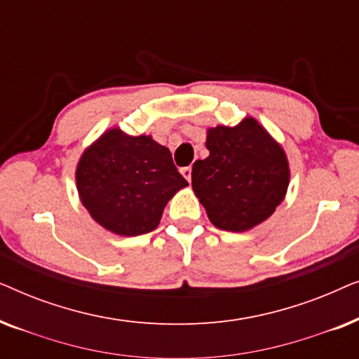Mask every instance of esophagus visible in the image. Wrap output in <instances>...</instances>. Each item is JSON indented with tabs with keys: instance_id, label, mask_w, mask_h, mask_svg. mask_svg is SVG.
Returning a JSON list of instances; mask_svg holds the SVG:
<instances>
[{
	"instance_id": "esophagus-1",
	"label": "esophagus",
	"mask_w": 359,
	"mask_h": 359,
	"mask_svg": "<svg viewBox=\"0 0 359 359\" xmlns=\"http://www.w3.org/2000/svg\"><path fill=\"white\" fill-rule=\"evenodd\" d=\"M191 171H193L191 170V166H184V168H181V175H183L189 183H191Z\"/></svg>"
}]
</instances>
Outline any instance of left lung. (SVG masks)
I'll list each match as a JSON object with an SVG mask.
<instances>
[{"label": "left lung", "instance_id": "obj_1", "mask_svg": "<svg viewBox=\"0 0 359 359\" xmlns=\"http://www.w3.org/2000/svg\"><path fill=\"white\" fill-rule=\"evenodd\" d=\"M209 156L194 161L191 183L210 222L247 232L283 203L289 163L283 147L253 117L208 130Z\"/></svg>", "mask_w": 359, "mask_h": 359}]
</instances>
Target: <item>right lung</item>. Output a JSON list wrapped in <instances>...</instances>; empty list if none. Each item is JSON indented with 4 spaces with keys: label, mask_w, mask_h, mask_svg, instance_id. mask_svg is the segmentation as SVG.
<instances>
[{
    "label": "right lung",
    "mask_w": 359,
    "mask_h": 359,
    "mask_svg": "<svg viewBox=\"0 0 359 359\" xmlns=\"http://www.w3.org/2000/svg\"><path fill=\"white\" fill-rule=\"evenodd\" d=\"M186 186L166 147L117 127L88 147L76 166L81 204L97 224L124 237L158 227L166 203Z\"/></svg>",
    "instance_id": "add662e5"
}]
</instances>
